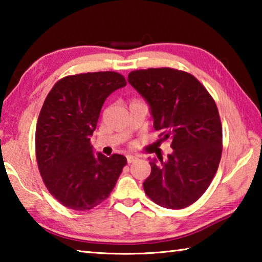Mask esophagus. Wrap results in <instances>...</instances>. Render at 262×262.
Returning <instances> with one entry per match:
<instances>
[{
	"label": "esophagus",
	"instance_id": "esophagus-1",
	"mask_svg": "<svg viewBox=\"0 0 262 262\" xmlns=\"http://www.w3.org/2000/svg\"><path fill=\"white\" fill-rule=\"evenodd\" d=\"M135 161H137V157L136 156H133V155H128L127 156V162L128 163H134Z\"/></svg>",
	"mask_w": 262,
	"mask_h": 262
}]
</instances>
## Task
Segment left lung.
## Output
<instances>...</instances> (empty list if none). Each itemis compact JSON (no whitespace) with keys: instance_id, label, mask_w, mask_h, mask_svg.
Instances as JSON below:
<instances>
[{"instance_id":"1","label":"left lung","mask_w":262,"mask_h":262,"mask_svg":"<svg viewBox=\"0 0 262 262\" xmlns=\"http://www.w3.org/2000/svg\"><path fill=\"white\" fill-rule=\"evenodd\" d=\"M128 82L150 107L154 127L173 151L150 161L145 194L167 209H183L206 192L222 155V125L214 99L193 75L171 68L134 70Z\"/></svg>"}]
</instances>
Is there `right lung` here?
<instances>
[{"label":"right lung","instance_id":"obj_1","mask_svg":"<svg viewBox=\"0 0 262 262\" xmlns=\"http://www.w3.org/2000/svg\"><path fill=\"white\" fill-rule=\"evenodd\" d=\"M114 72L67 76L52 88L39 114L35 154L47 189L61 205L85 211L108 198L127 159L94 154L90 137L107 97L126 86Z\"/></svg>","mask_w":262,"mask_h":262}]
</instances>
